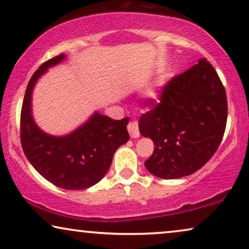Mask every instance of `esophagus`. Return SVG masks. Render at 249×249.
<instances>
[{"mask_svg": "<svg viewBox=\"0 0 249 249\" xmlns=\"http://www.w3.org/2000/svg\"><path fill=\"white\" fill-rule=\"evenodd\" d=\"M128 131L130 134L131 138H138L139 137V129H138V124L136 121L129 122L128 124Z\"/></svg>", "mask_w": 249, "mask_h": 249, "instance_id": "1", "label": "esophagus"}]
</instances>
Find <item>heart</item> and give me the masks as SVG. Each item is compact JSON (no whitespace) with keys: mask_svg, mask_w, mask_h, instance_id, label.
I'll return each instance as SVG.
<instances>
[{"mask_svg":"<svg viewBox=\"0 0 249 249\" xmlns=\"http://www.w3.org/2000/svg\"><path fill=\"white\" fill-rule=\"evenodd\" d=\"M145 102L149 105L158 103V102H159V93H158V91H156L155 89L148 91V93L146 94V96H145Z\"/></svg>","mask_w":249,"mask_h":249,"instance_id":"b5f03b06","label":"heart"}]
</instances>
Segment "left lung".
<instances>
[{"label": "left lung", "mask_w": 249, "mask_h": 249, "mask_svg": "<svg viewBox=\"0 0 249 249\" xmlns=\"http://www.w3.org/2000/svg\"><path fill=\"white\" fill-rule=\"evenodd\" d=\"M227 118L226 89L212 64L200 59L173 77L139 119V132L155 145L146 169L162 179L193 175L216 152Z\"/></svg>", "instance_id": "1"}]
</instances>
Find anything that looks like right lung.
Masks as SVG:
<instances>
[{"label":"right lung","instance_id":"1","mask_svg":"<svg viewBox=\"0 0 249 249\" xmlns=\"http://www.w3.org/2000/svg\"><path fill=\"white\" fill-rule=\"evenodd\" d=\"M66 59L60 54L44 62L30 78L20 115V139L26 158L37 172L63 189L94 186L105 176L117 149L129 141V118L113 120L98 112L66 136L40 130L32 114V94L38 78Z\"/></svg>","mask_w":249,"mask_h":249}]
</instances>
